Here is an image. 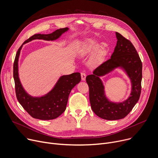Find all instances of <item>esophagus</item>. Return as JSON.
Segmentation results:
<instances>
[{
  "label": "esophagus",
  "instance_id": "1",
  "mask_svg": "<svg viewBox=\"0 0 158 158\" xmlns=\"http://www.w3.org/2000/svg\"><path fill=\"white\" fill-rule=\"evenodd\" d=\"M81 75L82 81H84L85 80V77H86V74H85L84 73H81Z\"/></svg>",
  "mask_w": 158,
  "mask_h": 158
}]
</instances>
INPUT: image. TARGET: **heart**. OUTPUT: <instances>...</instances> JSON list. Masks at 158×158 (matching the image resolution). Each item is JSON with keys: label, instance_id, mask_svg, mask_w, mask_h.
Returning <instances> with one entry per match:
<instances>
[{"label": "heart", "instance_id": "1", "mask_svg": "<svg viewBox=\"0 0 158 158\" xmlns=\"http://www.w3.org/2000/svg\"><path fill=\"white\" fill-rule=\"evenodd\" d=\"M108 53L107 46L105 44L99 45L98 42L94 38L85 40L79 51L81 56H86L92 53L91 62L94 65L101 64L105 59Z\"/></svg>", "mask_w": 158, "mask_h": 158}]
</instances>
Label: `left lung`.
Here are the masks:
<instances>
[{
    "mask_svg": "<svg viewBox=\"0 0 158 158\" xmlns=\"http://www.w3.org/2000/svg\"><path fill=\"white\" fill-rule=\"evenodd\" d=\"M117 42L111 58L96 68L93 74L86 77L89 88V100L94 113L108 120L122 119L131 111L139 99L141 93L142 65L132 43L116 32ZM116 68L123 70L131 82V92L122 102H114L106 95L103 82L100 77Z\"/></svg>",
    "mask_w": 158,
    "mask_h": 158,
    "instance_id": "obj_1",
    "label": "left lung"
}]
</instances>
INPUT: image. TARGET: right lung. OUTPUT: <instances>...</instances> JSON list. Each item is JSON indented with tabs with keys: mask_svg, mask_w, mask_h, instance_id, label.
<instances>
[{
	"mask_svg": "<svg viewBox=\"0 0 158 158\" xmlns=\"http://www.w3.org/2000/svg\"><path fill=\"white\" fill-rule=\"evenodd\" d=\"M68 27L60 28L51 34H36L27 40L18 50L13 67V76L15 82L17 99L23 108L35 118L48 120L59 117L66 109L69 94L81 80V74L75 73L59 77L53 88L47 94L33 96L23 88L19 76V59L24 44L34 40L55 41L68 31Z\"/></svg>",
	"mask_w": 158,
	"mask_h": 158,
	"instance_id": "right-lung-1",
	"label": "right lung"
}]
</instances>
